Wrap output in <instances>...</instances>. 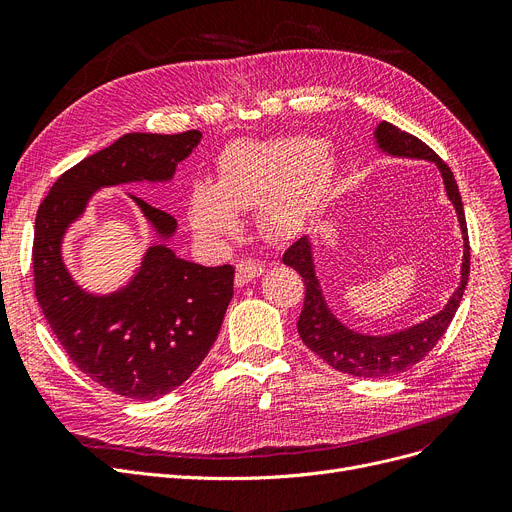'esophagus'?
Here are the masks:
<instances>
[{
	"label": "esophagus",
	"mask_w": 512,
	"mask_h": 512,
	"mask_svg": "<svg viewBox=\"0 0 512 512\" xmlns=\"http://www.w3.org/2000/svg\"><path fill=\"white\" fill-rule=\"evenodd\" d=\"M265 270V265L255 261V259H242L236 265V284L238 286H245L249 284L253 278H259Z\"/></svg>",
	"instance_id": "esophagus-1"
}]
</instances>
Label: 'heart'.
Instances as JSON below:
<instances>
[{"mask_svg":"<svg viewBox=\"0 0 512 512\" xmlns=\"http://www.w3.org/2000/svg\"><path fill=\"white\" fill-rule=\"evenodd\" d=\"M334 176V155L311 139L236 143L220 157L215 186H193L188 213L201 234L224 238L238 230L236 211L265 203V224L290 234L326 201Z\"/></svg>","mask_w":512,"mask_h":512,"instance_id":"heart-1","label":"heart"}]
</instances>
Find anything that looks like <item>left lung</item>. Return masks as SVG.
I'll list each match as a JSON object with an SVG mask.
<instances>
[{
	"mask_svg": "<svg viewBox=\"0 0 512 512\" xmlns=\"http://www.w3.org/2000/svg\"><path fill=\"white\" fill-rule=\"evenodd\" d=\"M375 139L378 145L400 157H419V159H432L440 168L448 199L452 201L456 213H459V222L465 238V255L461 267V286L454 290L448 305L434 317L419 326L409 330H402L390 336H363L353 330L344 328L340 321L328 309L324 297H321V288L313 272V259H311V245L307 236L299 238L297 242L284 251L282 261L297 270L305 282V303L299 317V334L303 342L311 348L315 355H319L334 369L357 375V378H390L400 371H407L409 367L417 365L429 351L438 344V340L448 330L450 321L461 305L463 292L469 280V265H471V249H469V234L465 222V209L461 201L459 186L450 172V168L436 155L434 149H429L421 139L413 134L396 128L390 122H382L375 130Z\"/></svg>",
	"mask_w": 512,
	"mask_h": 512,
	"instance_id": "left-lung-1",
	"label": "left lung"
}]
</instances>
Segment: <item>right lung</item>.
Masks as SVG:
<instances>
[{"label": "right lung", "instance_id": "add662e5", "mask_svg": "<svg viewBox=\"0 0 512 512\" xmlns=\"http://www.w3.org/2000/svg\"><path fill=\"white\" fill-rule=\"evenodd\" d=\"M201 141L180 134H124L114 145L66 170L41 201L35 220V294L70 361L114 394L155 400L184 384L207 357L234 294V267H203L168 245L147 251L139 274L110 297L80 290L62 261V236L93 191L137 180H170ZM161 236L176 220L132 197Z\"/></svg>", "mask_w": 512, "mask_h": 512}]
</instances>
